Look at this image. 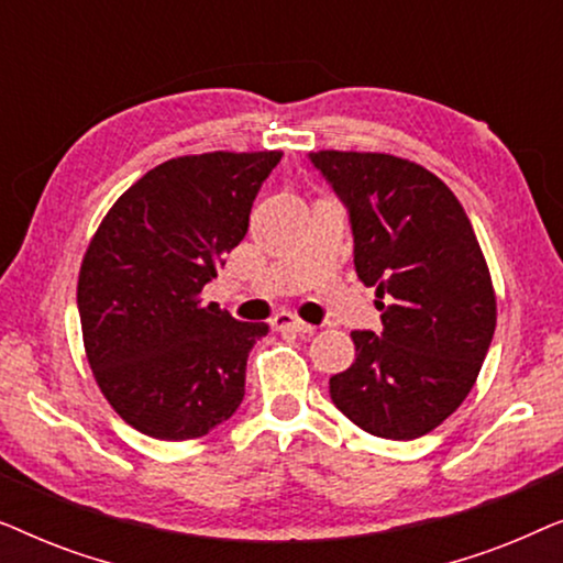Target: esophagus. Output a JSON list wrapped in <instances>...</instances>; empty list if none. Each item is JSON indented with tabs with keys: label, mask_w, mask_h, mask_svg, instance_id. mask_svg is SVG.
<instances>
[{
	"label": "esophagus",
	"mask_w": 563,
	"mask_h": 563,
	"mask_svg": "<svg viewBox=\"0 0 563 563\" xmlns=\"http://www.w3.org/2000/svg\"><path fill=\"white\" fill-rule=\"evenodd\" d=\"M272 328H274V330H295V333H314V328L310 325V322L299 320L297 314H291V312L274 314V318H272Z\"/></svg>",
	"instance_id": "obj_1"
}]
</instances>
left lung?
<instances>
[{
    "label": "left lung",
    "instance_id": "obj_1",
    "mask_svg": "<svg viewBox=\"0 0 563 563\" xmlns=\"http://www.w3.org/2000/svg\"><path fill=\"white\" fill-rule=\"evenodd\" d=\"M351 212L353 264L376 287L382 333L353 330L356 361L330 379L338 410L366 433L412 441L472 391L497 325L482 245L456 195L389 153L314 151Z\"/></svg>",
    "mask_w": 563,
    "mask_h": 563
}]
</instances>
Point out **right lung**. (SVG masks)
I'll list each match as a JSON object with an SVG mask.
<instances>
[{
  "mask_svg": "<svg viewBox=\"0 0 563 563\" xmlns=\"http://www.w3.org/2000/svg\"><path fill=\"white\" fill-rule=\"evenodd\" d=\"M279 151L164 161L122 191L79 268L84 351L128 426L158 441L207 435L238 410L266 322H241L202 289L249 233Z\"/></svg>",
  "mask_w": 563,
  "mask_h": 563,
  "instance_id": "right-lung-1",
  "label": "right lung"
}]
</instances>
